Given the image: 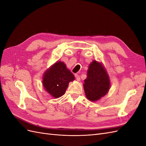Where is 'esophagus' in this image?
Here are the masks:
<instances>
[{"instance_id":"esophagus-1","label":"esophagus","mask_w":146,"mask_h":146,"mask_svg":"<svg viewBox=\"0 0 146 146\" xmlns=\"http://www.w3.org/2000/svg\"><path fill=\"white\" fill-rule=\"evenodd\" d=\"M75 77H76V79H77V81H78V82H80V76H79L78 74H76V75H75Z\"/></svg>"}]
</instances>
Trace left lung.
I'll return each mask as SVG.
<instances>
[{"instance_id": "obj_1", "label": "left lung", "mask_w": 146, "mask_h": 146, "mask_svg": "<svg viewBox=\"0 0 146 146\" xmlns=\"http://www.w3.org/2000/svg\"><path fill=\"white\" fill-rule=\"evenodd\" d=\"M83 88L86 98L92 102L98 101L107 94L111 86L110 77L104 64L93 60L88 66L87 77Z\"/></svg>"}]
</instances>
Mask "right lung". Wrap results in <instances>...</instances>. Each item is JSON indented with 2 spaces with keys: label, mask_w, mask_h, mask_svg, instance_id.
Returning <instances> with one entry per match:
<instances>
[{
  "label": "right lung",
  "mask_w": 146,
  "mask_h": 146,
  "mask_svg": "<svg viewBox=\"0 0 146 146\" xmlns=\"http://www.w3.org/2000/svg\"><path fill=\"white\" fill-rule=\"evenodd\" d=\"M74 80V74L67 68L66 64L57 61L44 73L42 83L44 89L56 99L64 94L69 83Z\"/></svg>",
  "instance_id": "1"
}]
</instances>
